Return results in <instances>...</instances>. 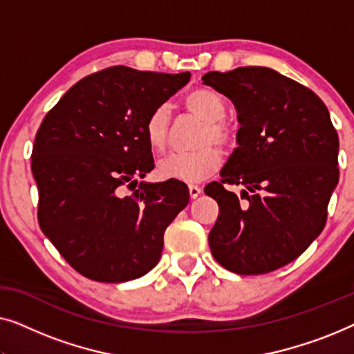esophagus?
Listing matches in <instances>:
<instances>
[{
    "label": "esophagus",
    "instance_id": "obj_1",
    "mask_svg": "<svg viewBox=\"0 0 354 354\" xmlns=\"http://www.w3.org/2000/svg\"><path fill=\"white\" fill-rule=\"evenodd\" d=\"M188 193H190V198L192 200H195V198H198L200 196V193H201V188L198 187V185H188Z\"/></svg>",
    "mask_w": 354,
    "mask_h": 354
}]
</instances>
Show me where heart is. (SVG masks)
<instances>
[{
    "label": "heart",
    "instance_id": "heart-1",
    "mask_svg": "<svg viewBox=\"0 0 354 354\" xmlns=\"http://www.w3.org/2000/svg\"><path fill=\"white\" fill-rule=\"evenodd\" d=\"M185 108L190 114L205 122L196 147L200 149L188 154H169L158 162V176L161 178L180 182H203L221 167V149H229L235 142L234 132L224 122L227 106L217 91L201 86L187 95ZM171 129V109L161 104L154 108L145 122V137L154 153L167 148ZM216 146L214 147V145Z\"/></svg>",
    "mask_w": 354,
    "mask_h": 354
}]
</instances>
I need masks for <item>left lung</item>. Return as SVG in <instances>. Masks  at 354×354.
Wrapping results in <instances>:
<instances>
[{
  "label": "left lung",
  "instance_id": "1",
  "mask_svg": "<svg viewBox=\"0 0 354 354\" xmlns=\"http://www.w3.org/2000/svg\"><path fill=\"white\" fill-rule=\"evenodd\" d=\"M203 84L235 104L239 147L205 193L219 205L209 248L240 275L272 272L321 234L338 183V135L313 90L269 67L207 72ZM227 185L244 188L238 200Z\"/></svg>",
  "mask_w": 354,
  "mask_h": 354
}]
</instances>
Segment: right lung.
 <instances>
[{
  "mask_svg": "<svg viewBox=\"0 0 354 354\" xmlns=\"http://www.w3.org/2000/svg\"><path fill=\"white\" fill-rule=\"evenodd\" d=\"M188 80L190 72L108 67L43 118L30 162L38 224L86 279L127 282L159 263L164 232L190 196L178 180L137 182L154 169L145 122Z\"/></svg>",
  "mask_w": 354,
  "mask_h": 354,
  "instance_id": "obj_1",
  "label": "right lung"
}]
</instances>
